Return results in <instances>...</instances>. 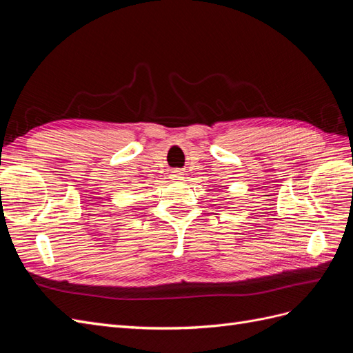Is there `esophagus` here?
Masks as SVG:
<instances>
[{"label": "esophagus", "mask_w": 353, "mask_h": 353, "mask_svg": "<svg viewBox=\"0 0 353 353\" xmlns=\"http://www.w3.org/2000/svg\"><path fill=\"white\" fill-rule=\"evenodd\" d=\"M170 178H172V179H183L184 172H183V170L175 169V170H172V172H170Z\"/></svg>", "instance_id": "34e87169"}]
</instances>
